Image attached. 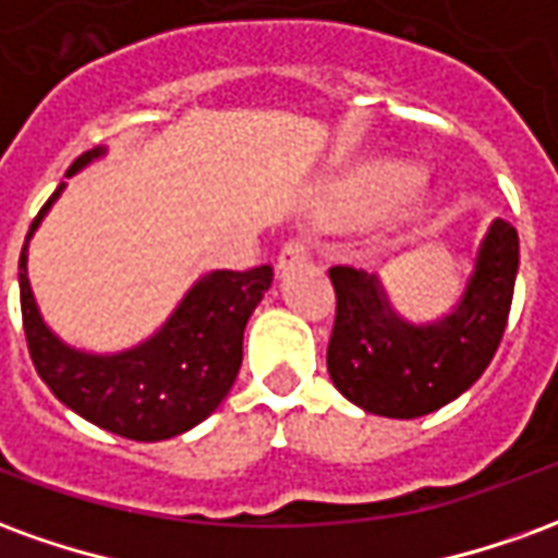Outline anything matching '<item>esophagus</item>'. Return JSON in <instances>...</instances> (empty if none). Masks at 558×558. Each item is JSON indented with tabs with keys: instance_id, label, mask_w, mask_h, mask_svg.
<instances>
[{
	"instance_id": "obj_1",
	"label": "esophagus",
	"mask_w": 558,
	"mask_h": 558,
	"mask_svg": "<svg viewBox=\"0 0 558 558\" xmlns=\"http://www.w3.org/2000/svg\"><path fill=\"white\" fill-rule=\"evenodd\" d=\"M311 256V242L307 239H292V242L283 244V251L278 256V271H290L299 263H304Z\"/></svg>"
}]
</instances>
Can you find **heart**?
<instances>
[{"label":"heart","mask_w":558,"mask_h":558,"mask_svg":"<svg viewBox=\"0 0 558 558\" xmlns=\"http://www.w3.org/2000/svg\"><path fill=\"white\" fill-rule=\"evenodd\" d=\"M421 182V170L412 163H374L367 170L355 172L350 179H343L335 187H328L323 208L328 215H343V218H362V215H374L379 208L391 206L395 199L412 191ZM415 215L427 211V203L418 199L412 206Z\"/></svg>","instance_id":"obj_1"}]
</instances>
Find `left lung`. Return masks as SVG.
I'll return each instance as SVG.
<instances>
[{"label": "left lung", "mask_w": 558, "mask_h": 558, "mask_svg": "<svg viewBox=\"0 0 558 558\" xmlns=\"http://www.w3.org/2000/svg\"><path fill=\"white\" fill-rule=\"evenodd\" d=\"M517 266V230L496 218L454 304L427 323L400 316L376 275L331 268L338 316L326 362L335 388L364 412L386 418L442 410L475 386L493 362L511 311Z\"/></svg>", "instance_id": "obj_1"}]
</instances>
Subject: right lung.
<instances>
[{"label":"right lung","instance_id":"obj_1","mask_svg":"<svg viewBox=\"0 0 558 558\" xmlns=\"http://www.w3.org/2000/svg\"><path fill=\"white\" fill-rule=\"evenodd\" d=\"M104 155V146L92 148L65 175H77ZM62 191L65 182L32 220L20 251V311L35 371L68 410L116 436L160 442L187 433L230 395L242 367L244 326L271 287L275 271L271 266L206 271L146 340L119 352L77 350L44 323L29 283L32 235Z\"/></svg>","mask_w":558,"mask_h":558}]
</instances>
